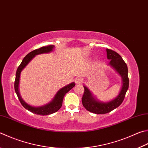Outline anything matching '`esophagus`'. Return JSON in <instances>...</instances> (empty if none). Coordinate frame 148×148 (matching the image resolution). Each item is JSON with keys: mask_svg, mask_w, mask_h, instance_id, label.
Here are the masks:
<instances>
[{"mask_svg": "<svg viewBox=\"0 0 148 148\" xmlns=\"http://www.w3.org/2000/svg\"><path fill=\"white\" fill-rule=\"evenodd\" d=\"M75 82H76V84H81V83L83 82V79L82 78H81V77H77L75 79Z\"/></svg>", "mask_w": 148, "mask_h": 148, "instance_id": "34e87169", "label": "esophagus"}]
</instances>
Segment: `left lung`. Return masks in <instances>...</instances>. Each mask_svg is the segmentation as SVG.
<instances>
[{"label": "left lung", "instance_id": "left-lung-1", "mask_svg": "<svg viewBox=\"0 0 148 148\" xmlns=\"http://www.w3.org/2000/svg\"><path fill=\"white\" fill-rule=\"evenodd\" d=\"M106 51L107 59L110 60V65H111L120 74L122 78L123 85L119 96L114 100L107 103H102L96 100L89 90L85 86L83 87L84 93L82 97L83 106L87 111L95 114L108 113L119 107L124 100L126 92L129 87L128 69L125 61L115 51L108 48H107Z\"/></svg>", "mask_w": 148, "mask_h": 148}]
</instances>
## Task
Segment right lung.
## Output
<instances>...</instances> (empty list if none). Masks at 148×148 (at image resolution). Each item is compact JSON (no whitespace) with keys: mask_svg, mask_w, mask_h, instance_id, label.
Here are the masks:
<instances>
[{"mask_svg":"<svg viewBox=\"0 0 148 148\" xmlns=\"http://www.w3.org/2000/svg\"><path fill=\"white\" fill-rule=\"evenodd\" d=\"M54 47L53 45H48V46H45L38 48V49L34 50L32 52H29L26 55L22 61V62L20 64V65L18 66L17 72H16V76H15V80L14 83V88L15 92L17 94V97L21 103L22 106L25 107V109L28 110L29 111L33 112L34 114H37L39 115H48L51 114L54 112H57L59 109H60L61 106H62L63 98L66 94L69 92V91L73 88L75 86L74 83H72L71 84L65 86L63 88H61V89L58 91L56 94L54 98L53 99L52 101L50 103L47 104L46 106L39 107H34L29 106L27 103H26L25 101L23 100L21 98V96L18 92V83H19V78H20V74L22 70L25 68V67L28 65V63L32 60V59L35 57V56L40 54V53H48L52 51L53 48Z\"/></svg>","mask_w":148,"mask_h":148,"instance_id":"add662e5","label":"right lung"}]
</instances>
